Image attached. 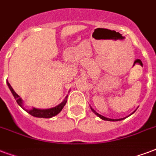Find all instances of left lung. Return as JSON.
Here are the masks:
<instances>
[{
  "mask_svg": "<svg viewBox=\"0 0 156 156\" xmlns=\"http://www.w3.org/2000/svg\"><path fill=\"white\" fill-rule=\"evenodd\" d=\"M90 109L92 110V111H93L94 113H95L96 115L98 116L99 118H101L102 120H105V121H112V122H117V121H121V120H123V119H125V118H127V117H129L130 115H132V114H133V113L135 112V111H134L133 113H131V114H130L129 116H127V117H126V118H118V119H112V118H106V117H105V116H103V115H101V114H99V113H97V112H95V111H94V110L93 108H92V107H90Z\"/></svg>",
  "mask_w": 156,
  "mask_h": 156,
  "instance_id": "8db88e82",
  "label": "left lung"
}]
</instances>
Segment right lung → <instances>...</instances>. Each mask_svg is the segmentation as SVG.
I'll return each instance as SVG.
<instances>
[{"instance_id":"1","label":"right lung","mask_w":156,"mask_h":156,"mask_svg":"<svg viewBox=\"0 0 156 156\" xmlns=\"http://www.w3.org/2000/svg\"><path fill=\"white\" fill-rule=\"evenodd\" d=\"M7 85L10 89V90L11 91L14 98L20 106L24 110H25L27 113H29L30 115L34 116V117H36V118H51L54 116L57 115L58 113H60L61 111L62 110L63 107L66 105V103L67 101V96L66 97L65 99L63 100L60 105H57L56 107L51 108H47V109H39V108H33L32 109H26L24 108V101L23 99H21L20 97L15 92V90H13V88L11 87V85H10V83L8 82V80H6Z\"/></svg>"}]
</instances>
